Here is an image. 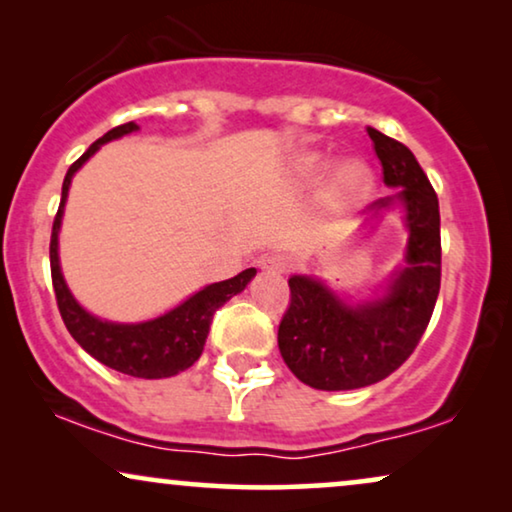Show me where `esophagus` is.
Instances as JSON below:
<instances>
[{"label":"esophagus","mask_w":512,"mask_h":512,"mask_svg":"<svg viewBox=\"0 0 512 512\" xmlns=\"http://www.w3.org/2000/svg\"><path fill=\"white\" fill-rule=\"evenodd\" d=\"M258 265H261V268L268 270V272H279V275H284V272H289L291 261H289V258L279 256V254H272V256H263L261 261H258Z\"/></svg>","instance_id":"esophagus-1"}]
</instances>
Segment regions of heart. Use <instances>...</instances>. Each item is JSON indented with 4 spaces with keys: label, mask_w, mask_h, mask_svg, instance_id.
<instances>
[{
    "label": "heart",
    "mask_w": 512,
    "mask_h": 512,
    "mask_svg": "<svg viewBox=\"0 0 512 512\" xmlns=\"http://www.w3.org/2000/svg\"><path fill=\"white\" fill-rule=\"evenodd\" d=\"M324 167V160L319 158H307L305 160V170L307 172H319ZM370 179L368 167L359 163V160H345V163L338 165V170L333 174V198L340 202V205H349V202H356L361 198H366L370 191Z\"/></svg>",
    "instance_id": "1"
}]
</instances>
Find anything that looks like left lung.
<instances>
[{
	"label": "left lung",
	"instance_id": "1",
	"mask_svg": "<svg viewBox=\"0 0 512 512\" xmlns=\"http://www.w3.org/2000/svg\"><path fill=\"white\" fill-rule=\"evenodd\" d=\"M368 135L384 184L396 188L368 212L377 216L403 207L410 235L405 268L391 277L384 296L359 305H347L314 277L289 279L291 303L279 324V352L300 382L321 391L368 387L403 366L429 326L440 291L438 195L408 146L375 128Z\"/></svg>",
	"mask_w": 512,
	"mask_h": 512
}]
</instances>
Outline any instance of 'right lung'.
I'll list each match as a JSON object with an SVG mask.
<instances>
[{"mask_svg": "<svg viewBox=\"0 0 512 512\" xmlns=\"http://www.w3.org/2000/svg\"><path fill=\"white\" fill-rule=\"evenodd\" d=\"M137 130V123H123L118 128L109 130L97 142L90 144V149L69 167L62 181V198L58 214L53 221L51 233V277L55 300H58L60 317L65 321L67 331L72 338L86 349V352L104 366L118 370L123 375L144 377V380H160V377H172L181 370L191 368L200 359L205 340L212 324L214 312L223 303L244 291V286L256 275V268L242 270L240 275L226 279V282L209 284L205 289L193 293L191 298L165 312L163 317L142 321V324H114V321H102L93 314L83 310L69 293L65 277L60 270L58 258V233L62 223V212L69 193V184L76 170L100 149L102 144L118 139Z\"/></svg>", "mask_w": 512, "mask_h": 512, "instance_id": "1", "label": "right lung"}]
</instances>
